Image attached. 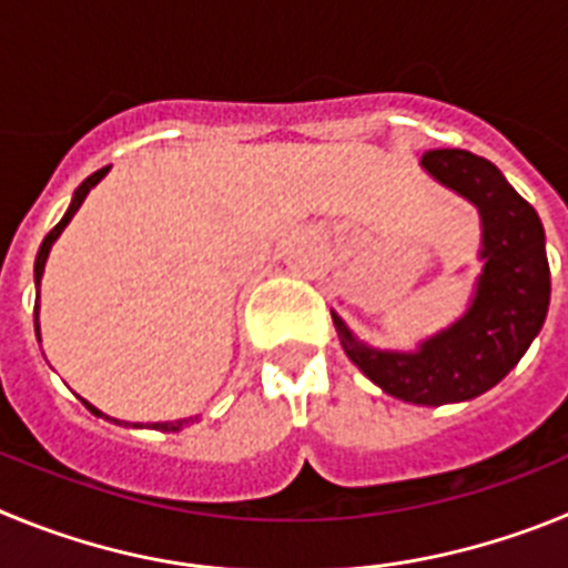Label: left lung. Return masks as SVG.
Returning a JSON list of instances; mask_svg holds the SVG:
<instances>
[{"mask_svg":"<svg viewBox=\"0 0 568 568\" xmlns=\"http://www.w3.org/2000/svg\"><path fill=\"white\" fill-rule=\"evenodd\" d=\"M420 168L478 207L480 275L469 307L415 349H378L333 313L341 346L386 395L418 406L471 400L524 358L549 313V261L538 213L498 168L466 150H429Z\"/></svg>","mask_w":568,"mask_h":568,"instance_id":"1","label":"left lung"}]
</instances>
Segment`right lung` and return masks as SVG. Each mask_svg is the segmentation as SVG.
<instances>
[{
    "instance_id": "obj_1",
    "label": "right lung",
    "mask_w": 568,
    "mask_h": 568,
    "mask_svg": "<svg viewBox=\"0 0 568 568\" xmlns=\"http://www.w3.org/2000/svg\"><path fill=\"white\" fill-rule=\"evenodd\" d=\"M108 170H110V168H102V170H97V173H93V175H88V179H84V182L79 184V187H77V193H73V199H70V207H68V213L62 215V222H59L57 227H53V230H50L48 235H44L42 247H39V253H37V264H33V281H37V290H39V284H42L44 264H48V255H50V247H53V241H57L59 235H62V230L68 227V224H70V219H73V215H77V210L82 207V202H84V199H88V193H90V190H93V187H97L99 182H102L104 175H108ZM33 327H37V338H39V344H42V335H39V293H37V304H33ZM82 404L88 406L90 413L97 415V418L113 420V424H119V426H133V429H142V424H128V420H115V418H110V415H104L102 409H97V406L90 404V400H84V398H82ZM193 420H199V415H195V418H182V420H162V424H150V429H162V433H179V429H184V426H187V424H193Z\"/></svg>"
}]
</instances>
